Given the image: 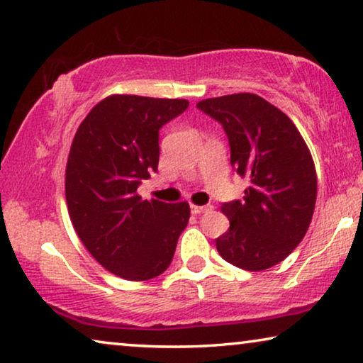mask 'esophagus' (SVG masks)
Wrapping results in <instances>:
<instances>
[{"label": "esophagus", "mask_w": 363, "mask_h": 363, "mask_svg": "<svg viewBox=\"0 0 363 363\" xmlns=\"http://www.w3.org/2000/svg\"><path fill=\"white\" fill-rule=\"evenodd\" d=\"M213 210V205H203V206H199V205H191V211L194 215H200V213H206V211H211Z\"/></svg>", "instance_id": "1"}]
</instances>
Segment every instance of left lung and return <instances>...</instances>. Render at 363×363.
Instances as JSON below:
<instances>
[{
	"instance_id": "left-lung-1",
	"label": "left lung",
	"mask_w": 363,
	"mask_h": 363,
	"mask_svg": "<svg viewBox=\"0 0 363 363\" xmlns=\"http://www.w3.org/2000/svg\"><path fill=\"white\" fill-rule=\"evenodd\" d=\"M223 125L231 164L249 179L244 200L223 203L229 229L216 239L224 260L247 272L283 262L306 235L316 202V172L294 123L262 96L233 94L197 103Z\"/></svg>"
}]
</instances>
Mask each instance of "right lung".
<instances>
[{
    "mask_svg": "<svg viewBox=\"0 0 363 363\" xmlns=\"http://www.w3.org/2000/svg\"><path fill=\"white\" fill-rule=\"evenodd\" d=\"M187 100L111 95L91 108L74 135L66 166L72 226L109 273L145 281L169 267L191 216L187 202L142 200L137 187L158 169V132Z\"/></svg>",
    "mask_w": 363,
    "mask_h": 363,
    "instance_id": "obj_1",
    "label": "right lung"
}]
</instances>
